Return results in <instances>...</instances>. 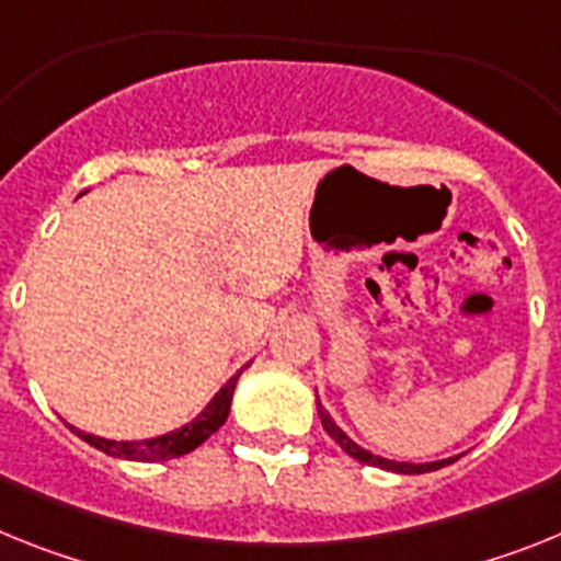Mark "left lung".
<instances>
[{
    "label": "left lung",
    "instance_id": "obj_1",
    "mask_svg": "<svg viewBox=\"0 0 561 561\" xmlns=\"http://www.w3.org/2000/svg\"><path fill=\"white\" fill-rule=\"evenodd\" d=\"M316 407H319V417H321V426H324V432H328L330 437H333L335 443H339L341 449L347 451L350 457H355L358 462H367V466H375V469H387V471H398V474H426V471H435V469H443V466H449V462H455L457 457H449V460H435V462H401V460H387V457H378L373 455V451L362 449L358 443L353 440V437L344 435V428L339 426V423L330 417V412L324 407H321V401L316 398Z\"/></svg>",
    "mask_w": 561,
    "mask_h": 561
}]
</instances>
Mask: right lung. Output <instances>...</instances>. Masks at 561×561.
I'll return each instance as SVG.
<instances>
[{
	"instance_id": "obj_1",
	"label": "right lung",
	"mask_w": 561,
	"mask_h": 561,
	"mask_svg": "<svg viewBox=\"0 0 561 561\" xmlns=\"http://www.w3.org/2000/svg\"><path fill=\"white\" fill-rule=\"evenodd\" d=\"M242 369L222 383L220 392L206 403V409H203L194 421L183 423V426L174 428V432H165V435L149 437V440H106V437L87 435V432H81V428L76 426L70 428L81 437V440H87L90 446H95V449L104 451V455L110 457H124V460H138V462H158V460H172V457H183L188 455V451L197 449L199 443H206L208 437H211L222 423H226L228 412H231L233 389H237Z\"/></svg>"
}]
</instances>
